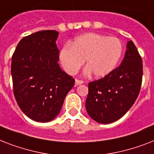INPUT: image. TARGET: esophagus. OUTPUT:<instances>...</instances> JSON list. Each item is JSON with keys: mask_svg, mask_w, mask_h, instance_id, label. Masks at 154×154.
I'll return each mask as SVG.
<instances>
[{"mask_svg": "<svg viewBox=\"0 0 154 154\" xmlns=\"http://www.w3.org/2000/svg\"><path fill=\"white\" fill-rule=\"evenodd\" d=\"M84 83V82L82 81V80H79V79H76L75 80V84L78 85H82Z\"/></svg>", "mask_w": 154, "mask_h": 154, "instance_id": "1", "label": "esophagus"}]
</instances>
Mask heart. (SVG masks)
Listing matches in <instances>:
<instances>
[{
	"label": "heart",
	"mask_w": 154,
	"mask_h": 154,
	"mask_svg": "<svg viewBox=\"0 0 154 154\" xmlns=\"http://www.w3.org/2000/svg\"><path fill=\"white\" fill-rule=\"evenodd\" d=\"M123 45L117 37L88 32L76 37L71 46L61 49L60 58L65 70L69 74L78 72L85 60V73L94 72L96 77L109 75L118 65Z\"/></svg>",
	"instance_id": "1"
}]
</instances>
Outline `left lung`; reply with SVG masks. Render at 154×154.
<instances>
[{
  "label": "left lung",
  "mask_w": 154,
  "mask_h": 154,
  "mask_svg": "<svg viewBox=\"0 0 154 154\" xmlns=\"http://www.w3.org/2000/svg\"><path fill=\"white\" fill-rule=\"evenodd\" d=\"M122 64L109 75L89 83L85 101L87 112L101 124L123 117L137 98L143 75L141 55L134 42L127 43Z\"/></svg>",
  "instance_id": "8db88e82"
}]
</instances>
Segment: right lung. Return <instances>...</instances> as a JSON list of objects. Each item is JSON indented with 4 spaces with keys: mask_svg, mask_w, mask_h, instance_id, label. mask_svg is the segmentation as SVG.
Instances as JSON below:
<instances>
[{
    "mask_svg": "<svg viewBox=\"0 0 154 154\" xmlns=\"http://www.w3.org/2000/svg\"><path fill=\"white\" fill-rule=\"evenodd\" d=\"M58 32L42 30L20 40L12 57L13 94L19 107L33 121L48 122L60 112L74 85L72 77L60 69Z\"/></svg>",
    "mask_w": 154,
    "mask_h": 154,
    "instance_id": "add662e5",
    "label": "right lung"
}]
</instances>
